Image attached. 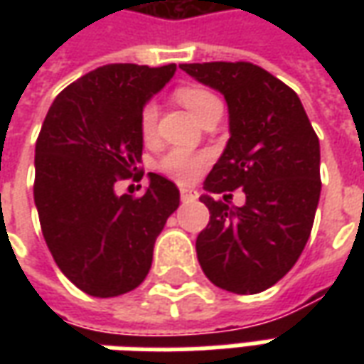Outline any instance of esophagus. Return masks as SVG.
<instances>
[{
	"mask_svg": "<svg viewBox=\"0 0 364 364\" xmlns=\"http://www.w3.org/2000/svg\"><path fill=\"white\" fill-rule=\"evenodd\" d=\"M195 198H197V191L183 187V189H181V200H195Z\"/></svg>",
	"mask_w": 364,
	"mask_h": 364,
	"instance_id": "1",
	"label": "esophagus"
}]
</instances>
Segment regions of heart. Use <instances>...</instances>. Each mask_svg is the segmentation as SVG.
<instances>
[{"label": "heart", "mask_w": 364, "mask_h": 364, "mask_svg": "<svg viewBox=\"0 0 364 364\" xmlns=\"http://www.w3.org/2000/svg\"><path fill=\"white\" fill-rule=\"evenodd\" d=\"M175 95L197 119H200L206 112V109H210L214 103H220L218 97L214 95V93H210L205 87H197V85L179 87V90L175 91ZM138 127H140V134H142L146 142H150V140L156 138V132H158V107H156L154 101L144 103L140 117H138ZM206 161H208L206 154L173 148V150H169L164 158L159 159L158 167L161 173L171 177L175 181L189 183L203 171Z\"/></svg>", "instance_id": "obj_1"}]
</instances>
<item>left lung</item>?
I'll return each mask as SVG.
<instances>
[{"label": "left lung", "mask_w": 364, "mask_h": 364, "mask_svg": "<svg viewBox=\"0 0 364 364\" xmlns=\"http://www.w3.org/2000/svg\"><path fill=\"white\" fill-rule=\"evenodd\" d=\"M197 82L220 91L230 140L205 179L210 220L197 237L208 281L255 294L281 281L312 232L320 200V140L287 83L252 62L181 64ZM244 188L246 205L230 207L210 192Z\"/></svg>", "instance_id": "left-lung-1"}]
</instances>
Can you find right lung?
Listing matches in <instances>:
<instances>
[{
  "instance_id": "obj_1",
  "label": "right lung",
  "mask_w": 364,
  "mask_h": 364,
  "mask_svg": "<svg viewBox=\"0 0 364 364\" xmlns=\"http://www.w3.org/2000/svg\"><path fill=\"white\" fill-rule=\"evenodd\" d=\"M177 66L107 64L70 83L41 128L35 205L60 271L97 298L134 290L151 267L154 244L179 206V189L148 173L142 197L117 195L120 179L142 177L138 117Z\"/></svg>"
}]
</instances>
